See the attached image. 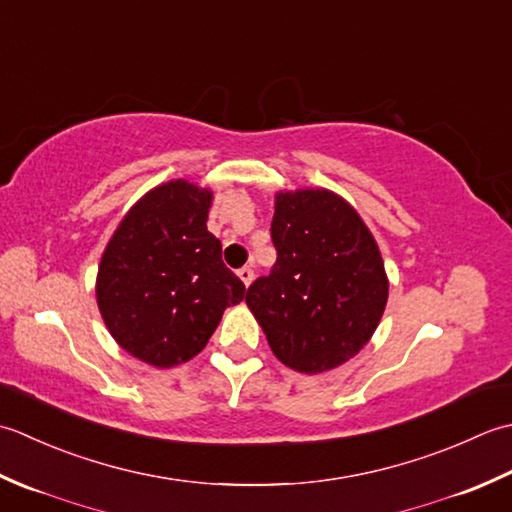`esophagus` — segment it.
Listing matches in <instances>:
<instances>
[{"label":"esophagus","instance_id":"34e87169","mask_svg":"<svg viewBox=\"0 0 512 512\" xmlns=\"http://www.w3.org/2000/svg\"><path fill=\"white\" fill-rule=\"evenodd\" d=\"M238 278L243 280L245 287H249V285H252V280H254V269L252 267H241V269H238Z\"/></svg>","mask_w":512,"mask_h":512}]
</instances>
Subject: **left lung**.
<instances>
[{"label":"left lung","mask_w":512,"mask_h":512,"mask_svg":"<svg viewBox=\"0 0 512 512\" xmlns=\"http://www.w3.org/2000/svg\"><path fill=\"white\" fill-rule=\"evenodd\" d=\"M271 241L276 263L245 296L271 351L300 373L340 367L371 340L387 307L378 243L329 190L276 194Z\"/></svg>","instance_id":"left-lung-1"}]
</instances>
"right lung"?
<instances>
[{"label":"right lung","instance_id":"add662e5","mask_svg":"<svg viewBox=\"0 0 512 512\" xmlns=\"http://www.w3.org/2000/svg\"><path fill=\"white\" fill-rule=\"evenodd\" d=\"M212 192L183 179L134 203L101 256L97 305L112 338L159 369L203 351L245 285L207 232Z\"/></svg>","mask_w":512,"mask_h":512}]
</instances>
